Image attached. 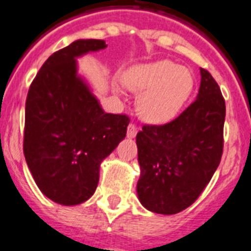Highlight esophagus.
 I'll use <instances>...</instances> for the list:
<instances>
[{
  "label": "esophagus",
  "instance_id": "1",
  "mask_svg": "<svg viewBox=\"0 0 251 251\" xmlns=\"http://www.w3.org/2000/svg\"><path fill=\"white\" fill-rule=\"evenodd\" d=\"M138 134V127L134 125V124H130L127 126V136L128 138H135Z\"/></svg>",
  "mask_w": 251,
  "mask_h": 251
}]
</instances>
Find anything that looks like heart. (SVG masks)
<instances>
[{"label":"heart","instance_id":"heart-1","mask_svg":"<svg viewBox=\"0 0 251 251\" xmlns=\"http://www.w3.org/2000/svg\"><path fill=\"white\" fill-rule=\"evenodd\" d=\"M128 88L140 93L138 112L151 124L173 119L191 95L195 79L188 68L172 60H158L135 67L126 77Z\"/></svg>","mask_w":251,"mask_h":251}]
</instances>
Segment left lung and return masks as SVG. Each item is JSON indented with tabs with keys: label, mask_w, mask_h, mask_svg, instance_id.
Wrapping results in <instances>:
<instances>
[{
	"label": "left lung",
	"mask_w": 251,
	"mask_h": 251,
	"mask_svg": "<svg viewBox=\"0 0 251 251\" xmlns=\"http://www.w3.org/2000/svg\"><path fill=\"white\" fill-rule=\"evenodd\" d=\"M197 99L165 125H144L136 135L138 197L147 210L174 215L200 197L220 164L226 106L219 84L201 68Z\"/></svg>",
	"instance_id": "8db88e82"
}]
</instances>
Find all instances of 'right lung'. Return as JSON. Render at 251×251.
Here are the masks:
<instances>
[{"label": "right lung", "mask_w": 251, "mask_h": 251, "mask_svg": "<svg viewBox=\"0 0 251 251\" xmlns=\"http://www.w3.org/2000/svg\"><path fill=\"white\" fill-rule=\"evenodd\" d=\"M107 47L79 39L49 56L30 86L25 106L24 155L36 186L64 206L83 203L95 193L100 165L126 136V115L106 113L77 58Z\"/></svg>", "instance_id": "1"}]
</instances>
